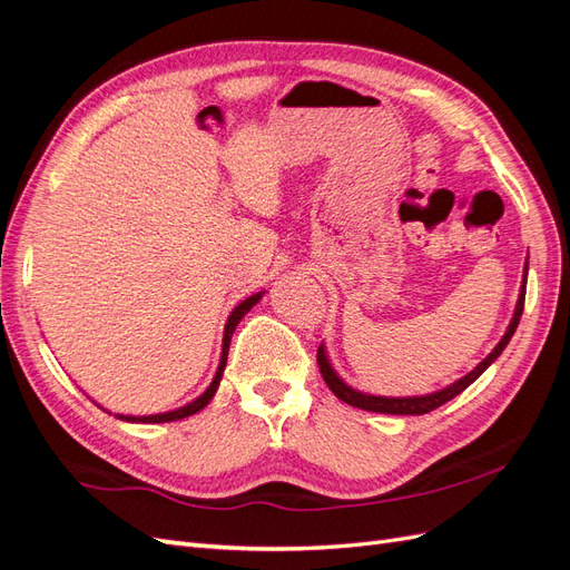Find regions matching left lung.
I'll return each mask as SVG.
<instances>
[{"label":"left lung","instance_id":"left-lung-1","mask_svg":"<svg viewBox=\"0 0 570 570\" xmlns=\"http://www.w3.org/2000/svg\"><path fill=\"white\" fill-rule=\"evenodd\" d=\"M525 273H528V266H525ZM523 304H525V278H523L521 297H519V304H515L513 318H511V323H509V327H507L504 337L499 340L497 347H494L485 358H482L480 364H478L469 375H463L461 381L452 383L450 387H444V390H440V392H433V394H423V396H373V394L356 392V390H352L350 385H344V383L340 381L337 373L333 371V366L327 364V356H325L323 347H318V354H316L318 368H321V375H323L325 385L331 387L333 394L337 396V400H342V402H347V404H352V406H356V409L375 411V413H396V416H421V413H428V411H433V409L446 404L450 400H454L456 394H461L465 387H469V385L475 381V377H478L482 371H485L499 354L504 352V347L509 344L511 335L515 333V327H519V321H521V316H523Z\"/></svg>","mask_w":570,"mask_h":570}]
</instances>
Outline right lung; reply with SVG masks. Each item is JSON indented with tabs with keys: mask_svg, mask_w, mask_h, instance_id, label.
<instances>
[{
	"mask_svg": "<svg viewBox=\"0 0 570 570\" xmlns=\"http://www.w3.org/2000/svg\"><path fill=\"white\" fill-rule=\"evenodd\" d=\"M262 295L264 292H256V295H252V297H247L245 302H239L235 308H233V314L228 316V323H226V333H223V352H220V364H218V371H216V375H214V381H212V385L206 387V392L202 394V396H197V400L193 402V404H187V406H183V409H176V411H168V413H157V416H118V419H126V421H132V423H168V421H178V419H187V416H193V413H197L199 409H204L206 404L212 402V396L216 394V390H218V383H220V375H223V371H226V361H228V350H230V337H233V333H235V327H237V323L243 321V316L249 312V308L262 299Z\"/></svg>",
	"mask_w": 570,
	"mask_h": 570,
	"instance_id": "1",
	"label": "right lung"
}]
</instances>
